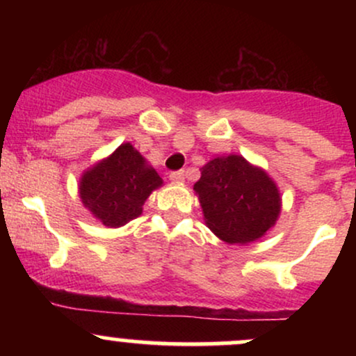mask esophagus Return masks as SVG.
<instances>
[{
    "instance_id": "esophagus-1",
    "label": "esophagus",
    "mask_w": 356,
    "mask_h": 356,
    "mask_svg": "<svg viewBox=\"0 0 356 356\" xmlns=\"http://www.w3.org/2000/svg\"><path fill=\"white\" fill-rule=\"evenodd\" d=\"M169 179L172 182H182L184 181V170H175V172H170Z\"/></svg>"
}]
</instances>
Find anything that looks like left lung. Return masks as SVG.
<instances>
[{"instance_id":"left-lung-1","label":"left lung","mask_w":356,"mask_h":356,"mask_svg":"<svg viewBox=\"0 0 356 356\" xmlns=\"http://www.w3.org/2000/svg\"><path fill=\"white\" fill-rule=\"evenodd\" d=\"M204 222L227 244H249L263 238L281 214V194L263 167L243 155L211 159L194 184Z\"/></svg>"}]
</instances>
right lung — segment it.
I'll list each match as a JSON object with an SVG mask.
<instances>
[{
  "instance_id": "1",
  "label": "right lung",
  "mask_w": 356,
  "mask_h": 356,
  "mask_svg": "<svg viewBox=\"0 0 356 356\" xmlns=\"http://www.w3.org/2000/svg\"><path fill=\"white\" fill-rule=\"evenodd\" d=\"M162 184L157 170L125 142L81 174L79 194L93 218L107 227H120L142 214L144 202Z\"/></svg>"
}]
</instances>
